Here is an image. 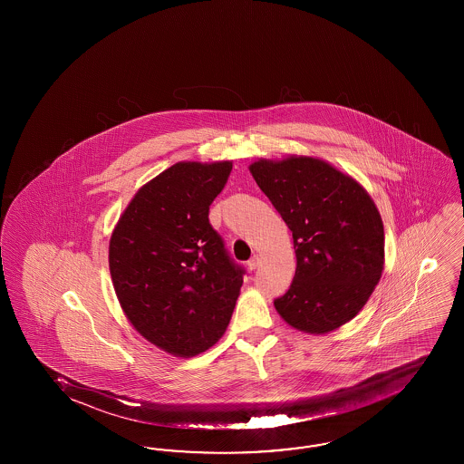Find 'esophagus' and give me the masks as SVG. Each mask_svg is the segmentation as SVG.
Returning a JSON list of instances; mask_svg holds the SVG:
<instances>
[{
    "label": "esophagus",
    "mask_w": 464,
    "mask_h": 464,
    "mask_svg": "<svg viewBox=\"0 0 464 464\" xmlns=\"http://www.w3.org/2000/svg\"><path fill=\"white\" fill-rule=\"evenodd\" d=\"M246 266H248L250 270H255V268L260 266V256H258V255H253L252 258L248 260V264H246Z\"/></svg>",
    "instance_id": "1"
}]
</instances>
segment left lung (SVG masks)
Here are the masks:
<instances>
[{
    "label": "left lung",
    "instance_id": "1",
    "mask_svg": "<svg viewBox=\"0 0 464 464\" xmlns=\"http://www.w3.org/2000/svg\"><path fill=\"white\" fill-rule=\"evenodd\" d=\"M248 169L293 231L295 281L274 301L282 320L309 335L351 322L384 268V227L374 200L322 158H260Z\"/></svg>",
    "mask_w": 464,
    "mask_h": 464
}]
</instances>
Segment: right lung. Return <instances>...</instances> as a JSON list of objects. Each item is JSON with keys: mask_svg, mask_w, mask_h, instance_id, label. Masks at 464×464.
Segmentation results:
<instances>
[{"mask_svg": "<svg viewBox=\"0 0 464 464\" xmlns=\"http://www.w3.org/2000/svg\"><path fill=\"white\" fill-rule=\"evenodd\" d=\"M231 161H180L144 183L113 227L115 295L140 337L175 357L212 347L227 328L243 284L209 206Z\"/></svg>", "mask_w": 464, "mask_h": 464, "instance_id": "add662e5", "label": "right lung"}]
</instances>
